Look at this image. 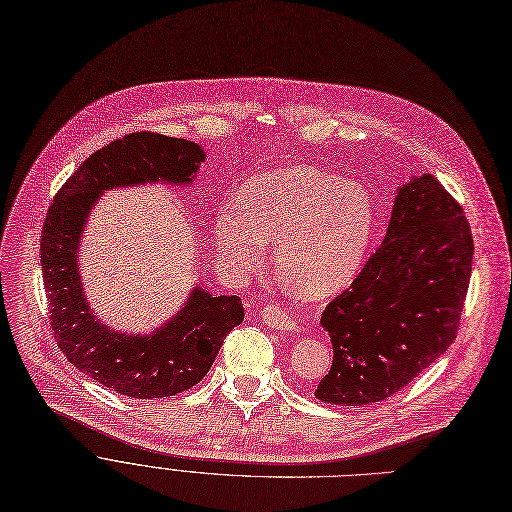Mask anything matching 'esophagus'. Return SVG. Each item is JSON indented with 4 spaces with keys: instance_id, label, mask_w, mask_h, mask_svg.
<instances>
[{
    "instance_id": "esophagus-1",
    "label": "esophagus",
    "mask_w": 512,
    "mask_h": 512,
    "mask_svg": "<svg viewBox=\"0 0 512 512\" xmlns=\"http://www.w3.org/2000/svg\"><path fill=\"white\" fill-rule=\"evenodd\" d=\"M261 317H263V324L270 326V328H276V330H282V332H288V334L301 332L297 321L290 319V317H288L280 307H276V305H267V307L261 311Z\"/></svg>"
}]
</instances>
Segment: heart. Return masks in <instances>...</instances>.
I'll return each mask as SVG.
<instances>
[{
  "label": "heart",
  "mask_w": 512,
  "mask_h": 512,
  "mask_svg": "<svg viewBox=\"0 0 512 512\" xmlns=\"http://www.w3.org/2000/svg\"><path fill=\"white\" fill-rule=\"evenodd\" d=\"M375 224L371 197L313 168L259 174L213 220L215 253L234 280L274 247L278 278L303 299H324L353 280Z\"/></svg>",
  "instance_id": "1"
}]
</instances>
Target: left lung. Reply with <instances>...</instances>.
<instances>
[{
    "label": "left lung",
    "instance_id": "obj_1",
    "mask_svg": "<svg viewBox=\"0 0 512 512\" xmlns=\"http://www.w3.org/2000/svg\"><path fill=\"white\" fill-rule=\"evenodd\" d=\"M471 263V228L446 188L432 174L398 186L382 247L321 313L334 361L315 396L361 407L415 380L459 332Z\"/></svg>",
    "mask_w": 512,
    "mask_h": 512
}]
</instances>
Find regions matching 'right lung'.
Returning <instances> with one entry per match:
<instances>
[{"label":"right lung","mask_w":512,"mask_h":512,"mask_svg":"<svg viewBox=\"0 0 512 512\" xmlns=\"http://www.w3.org/2000/svg\"><path fill=\"white\" fill-rule=\"evenodd\" d=\"M205 151L186 139L132 132L95 151L53 199L41 232V267L53 338L91 380L130 398H170L199 384L224 338L242 319V301L195 286L182 309L151 334H122L91 311L78 274V247L89 211L110 188L164 182L186 186Z\"/></svg>","instance_id":"obj_1"}]
</instances>
